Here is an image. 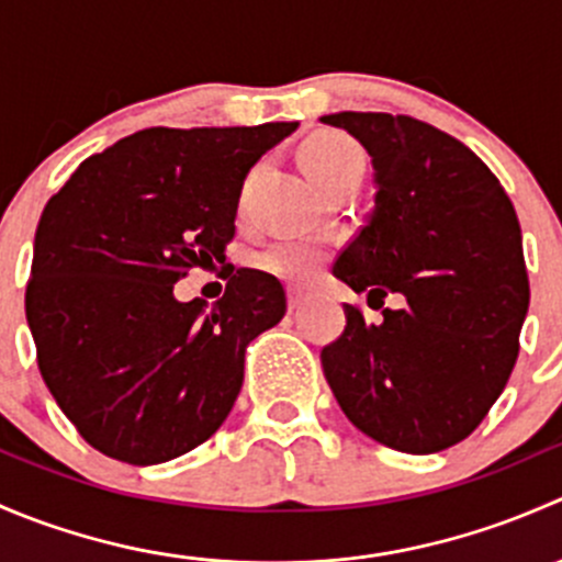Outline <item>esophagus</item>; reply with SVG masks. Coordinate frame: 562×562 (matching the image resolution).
<instances>
[{
    "label": "esophagus",
    "instance_id": "obj_1",
    "mask_svg": "<svg viewBox=\"0 0 562 562\" xmlns=\"http://www.w3.org/2000/svg\"><path fill=\"white\" fill-rule=\"evenodd\" d=\"M304 302H307V293H304V291L288 293V307H291V310H302Z\"/></svg>",
    "mask_w": 562,
    "mask_h": 562
}]
</instances>
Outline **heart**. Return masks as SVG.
<instances>
[{"label": "heart", "instance_id": "heart-1", "mask_svg": "<svg viewBox=\"0 0 562 562\" xmlns=\"http://www.w3.org/2000/svg\"><path fill=\"white\" fill-rule=\"evenodd\" d=\"M302 162L307 168L310 179L326 192L328 187L342 181L345 176L364 171V151H361V146L353 138L328 130V133L313 135L304 144ZM323 260H326V249L317 245V241L288 239L266 249L258 258V263L269 274L293 282V285H302V282L315 280Z\"/></svg>", "mask_w": 562, "mask_h": 562}]
</instances>
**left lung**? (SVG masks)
<instances>
[{
    "mask_svg": "<svg viewBox=\"0 0 562 562\" xmlns=\"http://www.w3.org/2000/svg\"><path fill=\"white\" fill-rule=\"evenodd\" d=\"M321 122L364 146L378 187L334 277L381 307L389 293L405 299L378 323L345 304L323 375L361 432L435 454L484 422L517 364L530 304L517 212L497 176L432 124L361 111Z\"/></svg>",
    "mask_w": 562,
    "mask_h": 562,
    "instance_id": "8db88e82",
    "label": "left lung"
}]
</instances>
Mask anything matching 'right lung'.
<instances>
[{
    "mask_svg": "<svg viewBox=\"0 0 562 562\" xmlns=\"http://www.w3.org/2000/svg\"><path fill=\"white\" fill-rule=\"evenodd\" d=\"M293 130H140L83 160L45 203L26 321L45 386L92 449L168 462L228 418L247 345L282 321L285 291L234 266L212 307L176 302L173 285L223 263L245 176Z\"/></svg>",
    "mask_w": 562,
    "mask_h": 562,
    "instance_id": "add662e5",
    "label": "right lung"
}]
</instances>
